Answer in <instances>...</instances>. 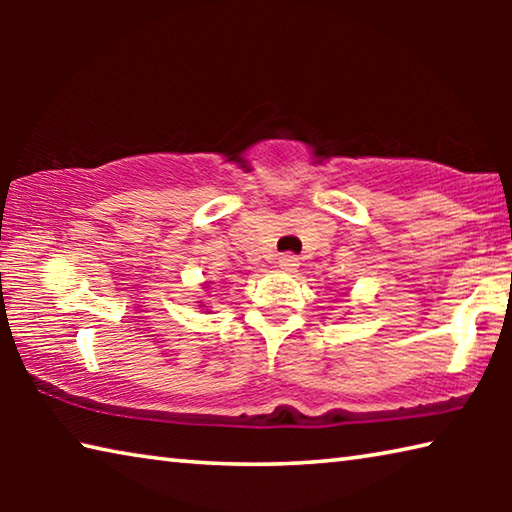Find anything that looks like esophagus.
Instances as JSON below:
<instances>
[{
	"label": "esophagus",
	"mask_w": 512,
	"mask_h": 512,
	"mask_svg": "<svg viewBox=\"0 0 512 512\" xmlns=\"http://www.w3.org/2000/svg\"><path fill=\"white\" fill-rule=\"evenodd\" d=\"M277 266H280L284 273H293L300 264H298V257H293V255H282V257H280V262H277Z\"/></svg>",
	"instance_id": "1"
}]
</instances>
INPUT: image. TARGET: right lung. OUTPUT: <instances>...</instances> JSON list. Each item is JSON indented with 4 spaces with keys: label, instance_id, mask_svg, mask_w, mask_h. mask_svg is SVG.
Returning a JSON list of instances; mask_svg holds the SVG:
<instances>
[{
    "label": "right lung",
    "instance_id": "obj_1",
    "mask_svg": "<svg viewBox=\"0 0 512 512\" xmlns=\"http://www.w3.org/2000/svg\"><path fill=\"white\" fill-rule=\"evenodd\" d=\"M207 287H210V284H207V282H205V284H203V289H207ZM198 307H201V309H205V314H210V309H207V305H205V302H203V300H201V305H198Z\"/></svg>",
    "mask_w": 512,
    "mask_h": 512
}]
</instances>
